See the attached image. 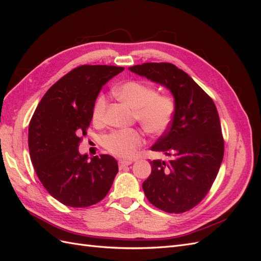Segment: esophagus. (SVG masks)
Returning a JSON list of instances; mask_svg holds the SVG:
<instances>
[{
	"label": "esophagus",
	"mask_w": 261,
	"mask_h": 261,
	"mask_svg": "<svg viewBox=\"0 0 261 261\" xmlns=\"http://www.w3.org/2000/svg\"><path fill=\"white\" fill-rule=\"evenodd\" d=\"M132 164V161H128V160H120L118 161V168H120L121 170L124 169L125 167H127V165H130Z\"/></svg>",
	"instance_id": "34e87169"
}]
</instances>
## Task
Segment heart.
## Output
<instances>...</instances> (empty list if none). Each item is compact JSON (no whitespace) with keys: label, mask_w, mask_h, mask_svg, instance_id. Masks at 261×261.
<instances>
[{"label":"heart","mask_w":261,"mask_h":261,"mask_svg":"<svg viewBox=\"0 0 261 261\" xmlns=\"http://www.w3.org/2000/svg\"><path fill=\"white\" fill-rule=\"evenodd\" d=\"M115 91L118 97L134 108L136 120L148 134L161 135L169 128L176 109L175 100L171 94L156 93L153 86L141 81L125 82ZM107 106V96L100 93L92 109L93 122L103 121ZM144 141L143 134L137 129H120L107 135L103 144L110 153L129 159L136 155Z\"/></svg>","instance_id":"b5f03b06"}]
</instances>
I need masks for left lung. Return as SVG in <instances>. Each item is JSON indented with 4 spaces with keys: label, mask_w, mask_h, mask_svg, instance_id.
Here are the masks:
<instances>
[{
    "label": "left lung",
    "mask_w": 261,
    "mask_h": 261,
    "mask_svg": "<svg viewBox=\"0 0 261 261\" xmlns=\"http://www.w3.org/2000/svg\"><path fill=\"white\" fill-rule=\"evenodd\" d=\"M129 70L167 87L176 105L169 128L151 147L170 159L150 161L151 174L144 181V193L165 212L191 210L210 191L223 160L224 140L215 102L171 63H144Z\"/></svg>",
    "instance_id": "obj_1"
}]
</instances>
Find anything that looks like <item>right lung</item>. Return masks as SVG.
I'll return each instance as SVG.
<instances>
[{"instance_id": "1", "label": "right lung", "mask_w": 261, "mask_h": 261, "mask_svg": "<svg viewBox=\"0 0 261 261\" xmlns=\"http://www.w3.org/2000/svg\"><path fill=\"white\" fill-rule=\"evenodd\" d=\"M124 67L82 65L45 92L28 129L30 159L38 178L55 199L73 208L99 202L111 188L118 165L109 154L78 151L92 120L94 101L107 82Z\"/></svg>"}]
</instances>
